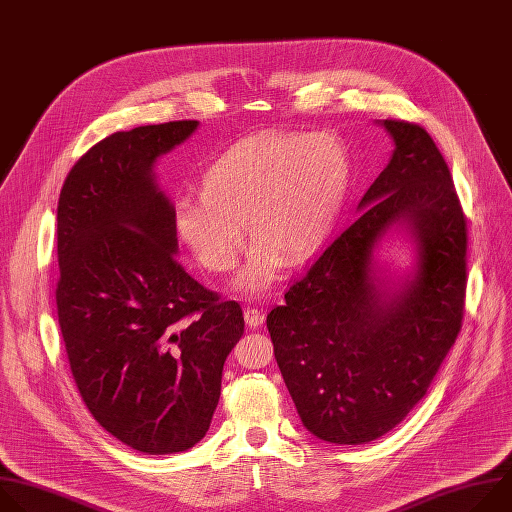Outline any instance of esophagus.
<instances>
[{
  "instance_id": "1",
  "label": "esophagus",
  "mask_w": 512,
  "mask_h": 512,
  "mask_svg": "<svg viewBox=\"0 0 512 512\" xmlns=\"http://www.w3.org/2000/svg\"><path fill=\"white\" fill-rule=\"evenodd\" d=\"M244 321L250 329H258L264 323V315L258 309H246L244 311Z\"/></svg>"
}]
</instances>
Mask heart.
I'll use <instances>...</instances> for the list:
<instances>
[{
    "label": "heart",
    "mask_w": 512,
    "mask_h": 512,
    "mask_svg": "<svg viewBox=\"0 0 512 512\" xmlns=\"http://www.w3.org/2000/svg\"><path fill=\"white\" fill-rule=\"evenodd\" d=\"M351 181L341 139L329 133L258 135L234 143L203 173V191L175 201V228L212 272L230 270L254 238L236 284L268 288L286 266L309 260L333 234Z\"/></svg>",
    "instance_id": "heart-1"
}]
</instances>
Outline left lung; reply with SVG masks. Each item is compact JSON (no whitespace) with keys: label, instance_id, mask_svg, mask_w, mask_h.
I'll use <instances>...</instances> for the list:
<instances>
[{"label":"left lung","instance_id":"left-lung-1","mask_svg":"<svg viewBox=\"0 0 512 512\" xmlns=\"http://www.w3.org/2000/svg\"><path fill=\"white\" fill-rule=\"evenodd\" d=\"M393 139L387 167L339 234L266 317L274 357L304 428L331 444H367L426 395L464 315L466 220L450 169L428 131L379 121ZM399 223L417 268L391 289L372 250Z\"/></svg>","mask_w":512,"mask_h":512}]
</instances>
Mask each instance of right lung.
<instances>
[{"label":"right lung","mask_w":512,"mask_h":512,"mask_svg":"<svg viewBox=\"0 0 512 512\" xmlns=\"http://www.w3.org/2000/svg\"><path fill=\"white\" fill-rule=\"evenodd\" d=\"M197 125L113 133L76 161L58 199L56 306L74 383L92 418L145 454L206 436L244 333L240 304L175 260V208L153 171Z\"/></svg>","instance_id":"1"}]
</instances>
